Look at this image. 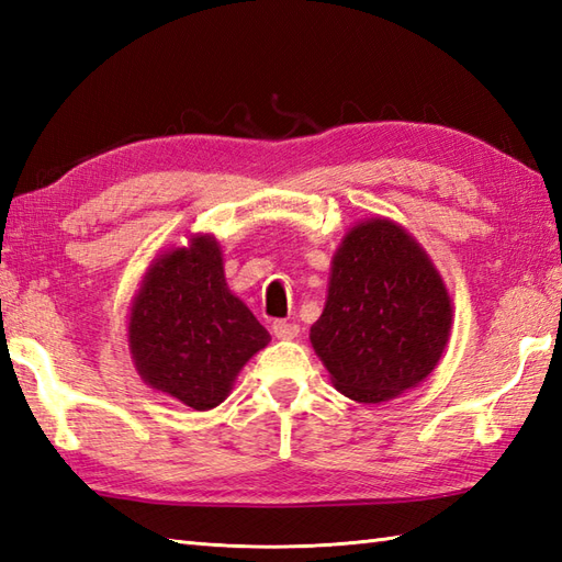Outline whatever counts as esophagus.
<instances>
[{
	"instance_id": "34e87169",
	"label": "esophagus",
	"mask_w": 562,
	"mask_h": 562,
	"mask_svg": "<svg viewBox=\"0 0 562 562\" xmlns=\"http://www.w3.org/2000/svg\"><path fill=\"white\" fill-rule=\"evenodd\" d=\"M270 330L278 340H292V338H296V333H300V326L290 324V321H274Z\"/></svg>"
}]
</instances>
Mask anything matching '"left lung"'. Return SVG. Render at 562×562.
<instances>
[{
	"label": "left lung",
	"mask_w": 562,
	"mask_h": 562,
	"mask_svg": "<svg viewBox=\"0 0 562 562\" xmlns=\"http://www.w3.org/2000/svg\"><path fill=\"white\" fill-rule=\"evenodd\" d=\"M451 304L425 250L389 220L352 226L333 258L326 308L312 345L345 396L381 403L432 372Z\"/></svg>",
	"instance_id": "1"
}]
</instances>
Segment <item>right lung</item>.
I'll return each mask as SVG.
<instances>
[{
	"mask_svg": "<svg viewBox=\"0 0 562 562\" xmlns=\"http://www.w3.org/2000/svg\"><path fill=\"white\" fill-rule=\"evenodd\" d=\"M268 342L270 333L226 290L212 236L154 262L130 314V350L142 379L195 411L220 405L238 369Z\"/></svg>",
	"mask_w": 562,
	"mask_h": 562,
	"instance_id": "add662e5",
	"label": "right lung"
}]
</instances>
